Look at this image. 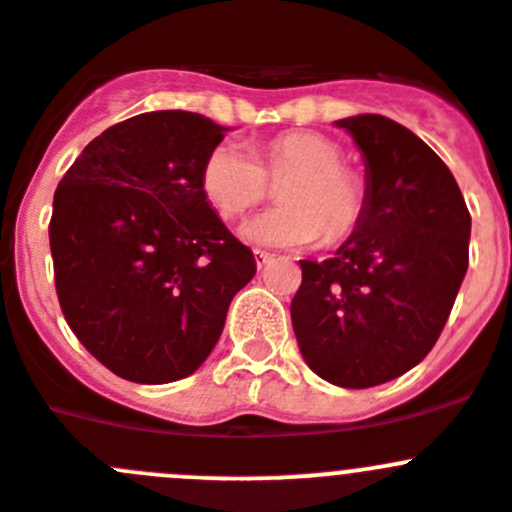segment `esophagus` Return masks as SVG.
I'll return each mask as SVG.
<instances>
[{
  "mask_svg": "<svg viewBox=\"0 0 512 512\" xmlns=\"http://www.w3.org/2000/svg\"><path fill=\"white\" fill-rule=\"evenodd\" d=\"M274 264V253H266V251H256V266L259 269H266V266Z\"/></svg>",
  "mask_w": 512,
  "mask_h": 512,
  "instance_id": "esophagus-1",
  "label": "esophagus"
}]
</instances>
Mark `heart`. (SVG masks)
I'll list each match as a JSON object with an SVG mask.
<instances>
[{
	"label": "heart",
	"instance_id": "b5f03b06",
	"mask_svg": "<svg viewBox=\"0 0 512 512\" xmlns=\"http://www.w3.org/2000/svg\"><path fill=\"white\" fill-rule=\"evenodd\" d=\"M269 175L294 170L279 190L284 205L256 213L241 236L266 248H307L345 241L363 220L365 187L342 167V149L314 131H284L261 144V162L238 142H218L200 170V187L223 218H236L266 195Z\"/></svg>",
	"mask_w": 512,
	"mask_h": 512
}]
</instances>
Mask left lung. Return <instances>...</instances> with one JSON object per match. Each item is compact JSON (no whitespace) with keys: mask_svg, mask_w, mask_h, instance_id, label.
Wrapping results in <instances>:
<instances>
[{"mask_svg":"<svg viewBox=\"0 0 512 512\" xmlns=\"http://www.w3.org/2000/svg\"><path fill=\"white\" fill-rule=\"evenodd\" d=\"M365 162V213L325 261H299L292 325L302 358L342 388L393 381L429 355L470 264L457 180L414 131L378 114L335 121Z\"/></svg>","mask_w":512,"mask_h":512,"instance_id":"left-lung-1","label":"left lung"}]
</instances>
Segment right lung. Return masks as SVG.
<instances>
[{
    "label": "right lung",
    "instance_id": "add662e5",
    "mask_svg": "<svg viewBox=\"0 0 512 512\" xmlns=\"http://www.w3.org/2000/svg\"><path fill=\"white\" fill-rule=\"evenodd\" d=\"M225 131L192 111L131 116L93 139L55 190L60 309L83 348L126 381L195 373L256 274L251 248L200 187Z\"/></svg>",
    "mask_w": 512,
    "mask_h": 512
}]
</instances>
